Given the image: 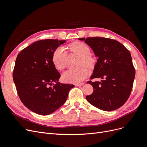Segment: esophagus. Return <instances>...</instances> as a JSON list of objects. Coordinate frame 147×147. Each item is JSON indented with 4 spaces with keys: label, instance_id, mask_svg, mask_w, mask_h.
Returning a JSON list of instances; mask_svg holds the SVG:
<instances>
[{
    "label": "esophagus",
    "instance_id": "obj_1",
    "mask_svg": "<svg viewBox=\"0 0 147 147\" xmlns=\"http://www.w3.org/2000/svg\"><path fill=\"white\" fill-rule=\"evenodd\" d=\"M84 83H76L75 84V85L76 86H83L84 85Z\"/></svg>",
    "mask_w": 147,
    "mask_h": 147
}]
</instances>
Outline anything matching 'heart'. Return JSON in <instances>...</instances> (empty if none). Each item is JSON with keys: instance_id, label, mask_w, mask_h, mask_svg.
I'll list each match as a JSON object with an SVG mask.
<instances>
[{"instance_id": "obj_1", "label": "heart", "mask_w": 147, "mask_h": 147, "mask_svg": "<svg viewBox=\"0 0 147 147\" xmlns=\"http://www.w3.org/2000/svg\"><path fill=\"white\" fill-rule=\"evenodd\" d=\"M70 50L80 56L78 61L80 65L66 70L63 74V78L65 81L71 83H80L87 76L88 70L86 65L91 67L94 64V59L90 55V48L85 43L80 42H75L70 44ZM67 52L64 47H59L53 54V63L59 70L64 69L66 65ZM86 65H84V64Z\"/></svg>"}]
</instances>
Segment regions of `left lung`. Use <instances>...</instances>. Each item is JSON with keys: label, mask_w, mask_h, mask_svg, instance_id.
<instances>
[{"label": "left lung", "mask_w": 147, "mask_h": 147, "mask_svg": "<svg viewBox=\"0 0 147 147\" xmlns=\"http://www.w3.org/2000/svg\"><path fill=\"white\" fill-rule=\"evenodd\" d=\"M84 41L98 57L91 79L100 78V82H88L93 92L86 99L100 110L111 112L127 101L132 89L136 71L131 53L121 43L111 38L88 37Z\"/></svg>", "instance_id": "1"}]
</instances>
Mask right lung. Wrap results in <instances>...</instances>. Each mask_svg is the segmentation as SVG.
Returning a JSON list of instances; mask_svg holds the SVG:
<instances>
[{
	"label": "right lung",
	"mask_w": 147,
	"mask_h": 147,
	"mask_svg": "<svg viewBox=\"0 0 147 147\" xmlns=\"http://www.w3.org/2000/svg\"><path fill=\"white\" fill-rule=\"evenodd\" d=\"M65 42L42 40L25 48L17 56L13 81L21 102L34 113L47 115L54 112L65 103L74 86L58 82L61 75L52 61L53 53Z\"/></svg>",
	"instance_id": "add662e5"
}]
</instances>
